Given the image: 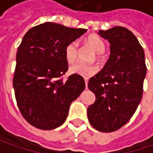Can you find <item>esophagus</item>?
<instances>
[{
	"label": "esophagus",
	"mask_w": 153,
	"mask_h": 153,
	"mask_svg": "<svg viewBox=\"0 0 153 153\" xmlns=\"http://www.w3.org/2000/svg\"><path fill=\"white\" fill-rule=\"evenodd\" d=\"M84 81H85L86 88H88V78H84Z\"/></svg>",
	"instance_id": "1"
}]
</instances>
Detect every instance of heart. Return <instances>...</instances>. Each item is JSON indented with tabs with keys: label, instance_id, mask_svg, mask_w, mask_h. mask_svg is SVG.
Returning <instances> with one entry per match:
<instances>
[{
	"label": "heart",
	"instance_id": "heart-1",
	"mask_svg": "<svg viewBox=\"0 0 153 153\" xmlns=\"http://www.w3.org/2000/svg\"><path fill=\"white\" fill-rule=\"evenodd\" d=\"M86 44L89 46L95 52L94 59L99 63H103L105 61V54L104 51L105 49V44L101 38L98 36L90 35L85 40ZM77 43L76 42H71L68 43L65 48V57L69 64H72L77 59ZM99 67L96 65H86L81 63H76L70 67V71L75 75H79L82 76H91L97 73Z\"/></svg>",
	"mask_w": 153,
	"mask_h": 153
}]
</instances>
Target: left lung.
<instances>
[{"instance_id":"left-lung-1","label":"left lung","mask_w":153,"mask_h":153,"mask_svg":"<svg viewBox=\"0 0 153 153\" xmlns=\"http://www.w3.org/2000/svg\"><path fill=\"white\" fill-rule=\"evenodd\" d=\"M99 35L111 43V56L102 71L88 81L96 99L88 108V117L95 129L113 132L130 120L140 102L146 73L145 53L124 27L100 30Z\"/></svg>"}]
</instances>
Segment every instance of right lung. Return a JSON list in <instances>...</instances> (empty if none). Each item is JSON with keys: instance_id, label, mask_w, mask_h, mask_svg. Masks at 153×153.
<instances>
[{"instance_id": "right-lung-1", "label": "right lung", "mask_w": 153, "mask_h": 153, "mask_svg": "<svg viewBox=\"0 0 153 153\" xmlns=\"http://www.w3.org/2000/svg\"><path fill=\"white\" fill-rule=\"evenodd\" d=\"M86 32L47 22L29 30L16 55L13 88L23 117L32 126L49 130L62 125L70 105L85 88L79 75L68 71L65 48Z\"/></svg>"}]
</instances>
